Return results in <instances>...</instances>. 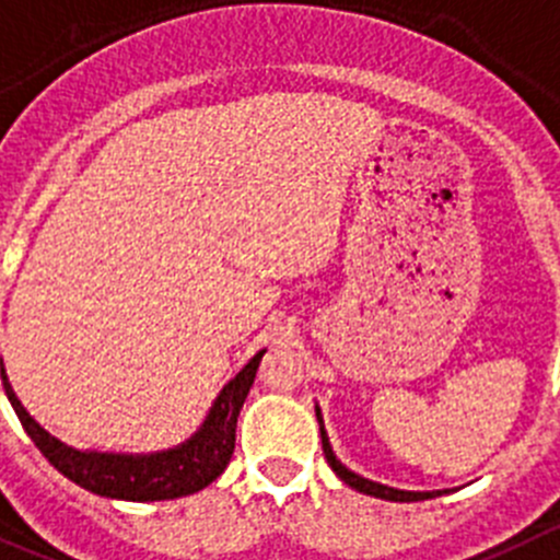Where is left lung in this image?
<instances>
[{
	"instance_id": "obj_1",
	"label": "left lung",
	"mask_w": 560,
	"mask_h": 560,
	"mask_svg": "<svg viewBox=\"0 0 560 560\" xmlns=\"http://www.w3.org/2000/svg\"><path fill=\"white\" fill-rule=\"evenodd\" d=\"M316 418H318V423H322V412H318V409H316ZM318 429H322L324 459L329 462V467L335 470V476H338L340 481L349 483L351 489H357V492L371 494V498L393 500V503H415V500H429V498H436V494H443V492H404V489H393V487H385V483H376V481H369V478H363V476H357V472H351L349 467H343L338 459H335L332 445H329V440H327V431H324V425H318Z\"/></svg>"
}]
</instances>
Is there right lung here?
<instances>
[{
  "label": "right lung",
  "instance_id": "obj_1",
  "mask_svg": "<svg viewBox=\"0 0 560 560\" xmlns=\"http://www.w3.org/2000/svg\"><path fill=\"white\" fill-rule=\"evenodd\" d=\"M264 351L249 360L236 380L222 387L220 398L211 407L209 418L200 425L191 440H186L178 448L162 451V454L148 456H124V454H93V451H77L71 445L60 443L57 436L32 420V415L21 407L10 387L8 374L0 360V374L4 393L19 415L21 425L32 436V443L40 448V454L57 467L66 478L84 487L88 492L101 494V498L115 500H173L184 494L200 492L209 487L214 478L222 476V470L231 462L233 448H236V420L242 412V404L247 398L249 387L255 382V371L260 365Z\"/></svg>",
  "mask_w": 560,
  "mask_h": 560
}]
</instances>
